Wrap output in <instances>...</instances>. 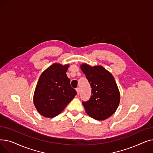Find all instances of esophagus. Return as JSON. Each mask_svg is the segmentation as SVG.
<instances>
[{
	"instance_id": "34e87169",
	"label": "esophagus",
	"mask_w": 153,
	"mask_h": 153,
	"mask_svg": "<svg viewBox=\"0 0 153 153\" xmlns=\"http://www.w3.org/2000/svg\"><path fill=\"white\" fill-rule=\"evenodd\" d=\"M76 92H77V95H79L80 91H79V88H77V89H76Z\"/></svg>"
}]
</instances>
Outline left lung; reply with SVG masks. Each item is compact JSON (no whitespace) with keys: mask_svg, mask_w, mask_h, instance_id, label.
<instances>
[{"mask_svg":"<svg viewBox=\"0 0 153 153\" xmlns=\"http://www.w3.org/2000/svg\"><path fill=\"white\" fill-rule=\"evenodd\" d=\"M92 88V95L82 102L87 115L97 120H106L116 111L120 101V94L114 76L102 66L81 65Z\"/></svg>","mask_w":153,"mask_h":153,"instance_id":"1","label":"left lung"}]
</instances>
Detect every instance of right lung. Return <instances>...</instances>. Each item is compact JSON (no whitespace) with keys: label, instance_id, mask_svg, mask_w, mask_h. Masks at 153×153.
Returning a JSON list of instances; mask_svg holds the SVG:
<instances>
[{"label":"right lung","instance_id":"right-lung-1","mask_svg":"<svg viewBox=\"0 0 153 153\" xmlns=\"http://www.w3.org/2000/svg\"><path fill=\"white\" fill-rule=\"evenodd\" d=\"M69 64L54 63L40 76L34 95L33 103L38 113L46 118L60 114L77 94L66 75Z\"/></svg>","mask_w":153,"mask_h":153}]
</instances>
